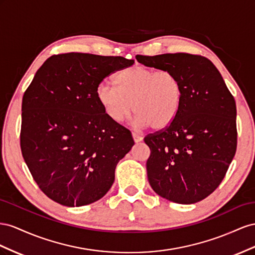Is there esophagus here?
I'll use <instances>...</instances> for the list:
<instances>
[{
    "mask_svg": "<svg viewBox=\"0 0 255 255\" xmlns=\"http://www.w3.org/2000/svg\"><path fill=\"white\" fill-rule=\"evenodd\" d=\"M132 137H133L134 142H141V141L143 140V136H142V135H140V134L135 133V132H132Z\"/></svg>",
    "mask_w": 255,
    "mask_h": 255,
    "instance_id": "34e87169",
    "label": "esophagus"
}]
</instances>
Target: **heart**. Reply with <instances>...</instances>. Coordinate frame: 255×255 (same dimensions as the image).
<instances>
[{"label": "heart", "instance_id": "heart-1", "mask_svg": "<svg viewBox=\"0 0 255 255\" xmlns=\"http://www.w3.org/2000/svg\"><path fill=\"white\" fill-rule=\"evenodd\" d=\"M115 83L118 87L103 82L96 89L98 104L113 122H123L132 110L137 126L161 130L177 116L181 85L174 72L135 65L122 70Z\"/></svg>", "mask_w": 255, "mask_h": 255}]
</instances>
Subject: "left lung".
I'll use <instances>...</instances> for the list:
<instances>
[{
	"label": "left lung",
	"mask_w": 255,
	"mask_h": 255,
	"mask_svg": "<svg viewBox=\"0 0 255 255\" xmlns=\"http://www.w3.org/2000/svg\"><path fill=\"white\" fill-rule=\"evenodd\" d=\"M145 66L170 70L181 85L178 114L168 127L144 137L149 185L158 195L193 204L221 184L237 147L236 104L219 70L190 53L136 55Z\"/></svg>",
	"instance_id": "1"
}]
</instances>
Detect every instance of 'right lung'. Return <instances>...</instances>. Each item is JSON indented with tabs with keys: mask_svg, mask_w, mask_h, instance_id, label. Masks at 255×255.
Returning <instances> with one entry per match:
<instances>
[{
	"mask_svg": "<svg viewBox=\"0 0 255 255\" xmlns=\"http://www.w3.org/2000/svg\"><path fill=\"white\" fill-rule=\"evenodd\" d=\"M123 56L61 53L36 72L22 99L20 146L40 190L64 206L91 204L109 191L131 149V132L105 114L97 86L133 65Z\"/></svg>",
	"mask_w": 255,
	"mask_h": 255,
	"instance_id": "add662e5",
	"label": "right lung"
}]
</instances>
